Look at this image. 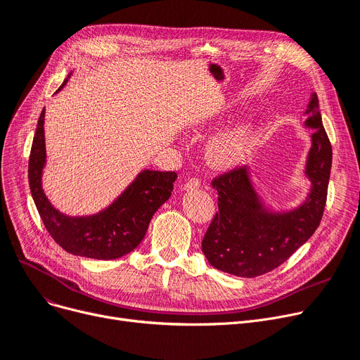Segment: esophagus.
I'll return each mask as SVG.
<instances>
[{
    "label": "esophagus",
    "mask_w": 360,
    "mask_h": 360,
    "mask_svg": "<svg viewBox=\"0 0 360 360\" xmlns=\"http://www.w3.org/2000/svg\"><path fill=\"white\" fill-rule=\"evenodd\" d=\"M197 188H200V181L197 179V178H191V179H188L186 181L185 184H184V190H197Z\"/></svg>",
    "instance_id": "esophagus-1"
}]
</instances>
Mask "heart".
<instances>
[{"instance_id":"b5f03b06","label":"heart","mask_w":360,"mask_h":360,"mask_svg":"<svg viewBox=\"0 0 360 360\" xmlns=\"http://www.w3.org/2000/svg\"><path fill=\"white\" fill-rule=\"evenodd\" d=\"M260 135V124L248 120L212 138L205 158L212 169L225 170L243 163L255 148Z\"/></svg>"}]
</instances>
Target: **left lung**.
<instances>
[{"mask_svg":"<svg viewBox=\"0 0 360 360\" xmlns=\"http://www.w3.org/2000/svg\"><path fill=\"white\" fill-rule=\"evenodd\" d=\"M304 127L311 129L304 175L310 191L300 206L275 212L262 201L250 169L237 167L212 181L217 207L201 243L213 268L255 278L283 264L316 231L323 214L330 182L333 148L323 129L316 92L310 96Z\"/></svg>","mask_w":360,"mask_h":360,"instance_id":"8db88e82","label":"left lung"}]
</instances>
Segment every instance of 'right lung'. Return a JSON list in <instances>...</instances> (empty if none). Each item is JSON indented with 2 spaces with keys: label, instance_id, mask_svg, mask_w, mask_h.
I'll return each instance as SVG.
<instances>
[{
  "label": "right lung",
  "instance_id": "add662e5",
  "mask_svg": "<svg viewBox=\"0 0 360 360\" xmlns=\"http://www.w3.org/2000/svg\"><path fill=\"white\" fill-rule=\"evenodd\" d=\"M44 117L45 108L38 119L30 148L27 176L30 194L46 231L61 248L75 256L112 260L131 253L146 237L153 214L169 200L178 175L175 172L144 169L104 210L89 216H68L51 205L42 190V170L46 162Z\"/></svg>",
  "mask_w": 360,
  "mask_h": 360
}]
</instances>
